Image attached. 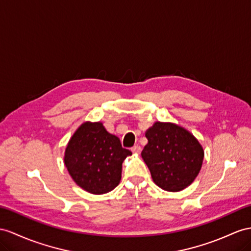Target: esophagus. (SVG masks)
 I'll return each instance as SVG.
<instances>
[{"label": "esophagus", "mask_w": 251, "mask_h": 251, "mask_svg": "<svg viewBox=\"0 0 251 251\" xmlns=\"http://www.w3.org/2000/svg\"><path fill=\"white\" fill-rule=\"evenodd\" d=\"M131 151L133 153H140L141 152V147L139 145L133 146V147H131Z\"/></svg>", "instance_id": "esophagus-1"}]
</instances>
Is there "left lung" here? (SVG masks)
<instances>
[{
    "label": "left lung",
    "instance_id": "left-lung-1",
    "mask_svg": "<svg viewBox=\"0 0 251 251\" xmlns=\"http://www.w3.org/2000/svg\"><path fill=\"white\" fill-rule=\"evenodd\" d=\"M141 152L158 187L178 192L190 185L201 169L203 150L192 133L173 123L156 122L146 131Z\"/></svg>",
    "mask_w": 251,
    "mask_h": 251
}]
</instances>
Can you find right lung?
Wrapping results in <instances>:
<instances>
[{
    "label": "right lung",
    "instance_id": "right-lung-1",
    "mask_svg": "<svg viewBox=\"0 0 251 251\" xmlns=\"http://www.w3.org/2000/svg\"><path fill=\"white\" fill-rule=\"evenodd\" d=\"M131 151L101 123L86 122L67 146L64 164L73 180L92 194H105L120 183L122 163Z\"/></svg>",
    "mask_w": 251,
    "mask_h": 251
}]
</instances>
